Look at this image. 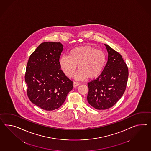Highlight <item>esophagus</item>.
<instances>
[{"instance_id":"34e87169","label":"esophagus","mask_w":151,"mask_h":151,"mask_svg":"<svg viewBox=\"0 0 151 151\" xmlns=\"http://www.w3.org/2000/svg\"><path fill=\"white\" fill-rule=\"evenodd\" d=\"M80 85V83H78V82H74V87H77L78 86H79Z\"/></svg>"}]
</instances>
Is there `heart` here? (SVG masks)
I'll return each instance as SVG.
<instances>
[{"instance_id": "obj_1", "label": "heart", "mask_w": 151, "mask_h": 151, "mask_svg": "<svg viewBox=\"0 0 151 151\" xmlns=\"http://www.w3.org/2000/svg\"><path fill=\"white\" fill-rule=\"evenodd\" d=\"M59 65L64 74L71 77L77 69V80L88 77L94 78L103 72L106 62V56L101 50H96L91 46H83L71 50L68 56L62 55L59 58Z\"/></svg>"}]
</instances>
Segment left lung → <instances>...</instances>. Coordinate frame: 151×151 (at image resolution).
Instances as JSON below:
<instances>
[{"label": "left lung", "mask_w": 151, "mask_h": 151, "mask_svg": "<svg viewBox=\"0 0 151 151\" xmlns=\"http://www.w3.org/2000/svg\"><path fill=\"white\" fill-rule=\"evenodd\" d=\"M108 60L101 74L88 83L87 100L97 110L113 106L125 92L128 78V68L122 55L105 44Z\"/></svg>", "instance_id": "8db88e82"}]
</instances>
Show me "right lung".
<instances>
[{
  "label": "right lung",
  "instance_id": "1",
  "mask_svg": "<svg viewBox=\"0 0 151 151\" xmlns=\"http://www.w3.org/2000/svg\"><path fill=\"white\" fill-rule=\"evenodd\" d=\"M63 50L60 42L41 43L27 63V95L32 103L45 110L58 109L73 88V82L60 69L59 58Z\"/></svg>",
  "mask_w": 151,
  "mask_h": 151
}]
</instances>
